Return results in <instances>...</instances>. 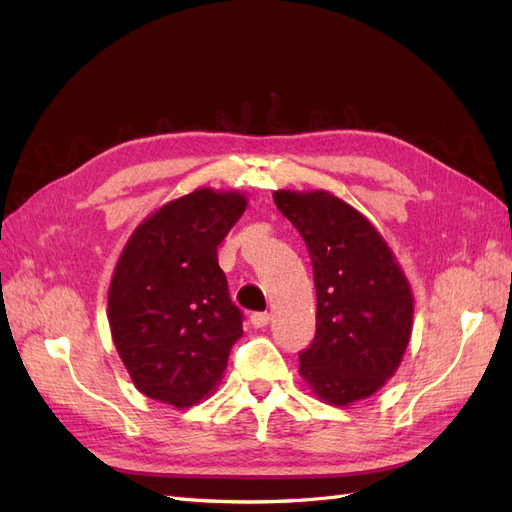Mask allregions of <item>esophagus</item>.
Instances as JSON below:
<instances>
[{
    "mask_svg": "<svg viewBox=\"0 0 512 512\" xmlns=\"http://www.w3.org/2000/svg\"><path fill=\"white\" fill-rule=\"evenodd\" d=\"M269 320H271V316H269L267 312H256V314H252V316H250V322H252V327H254V329L267 327Z\"/></svg>",
    "mask_w": 512,
    "mask_h": 512,
    "instance_id": "obj_1",
    "label": "esophagus"
}]
</instances>
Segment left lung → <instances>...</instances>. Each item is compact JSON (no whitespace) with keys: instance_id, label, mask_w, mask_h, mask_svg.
I'll return each mask as SVG.
<instances>
[{"instance_id":"obj_1","label":"left lung","mask_w":512,"mask_h":512,"mask_svg":"<svg viewBox=\"0 0 512 512\" xmlns=\"http://www.w3.org/2000/svg\"><path fill=\"white\" fill-rule=\"evenodd\" d=\"M273 200L303 237L314 267L316 337L299 352L301 376L331 406L382 389L404 356L412 290L380 232L329 192L280 190Z\"/></svg>"}]
</instances>
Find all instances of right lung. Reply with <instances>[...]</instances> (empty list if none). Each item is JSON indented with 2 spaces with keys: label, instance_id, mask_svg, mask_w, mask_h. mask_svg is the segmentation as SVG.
Segmentation results:
<instances>
[{
  "label": "right lung",
  "instance_id": "obj_1",
  "mask_svg": "<svg viewBox=\"0 0 512 512\" xmlns=\"http://www.w3.org/2000/svg\"><path fill=\"white\" fill-rule=\"evenodd\" d=\"M245 207L239 192L200 188L151 213L123 247L108 324L143 395L190 408L222 380L243 314L230 301L218 245Z\"/></svg>",
  "mask_w": 512,
  "mask_h": 512
}]
</instances>
